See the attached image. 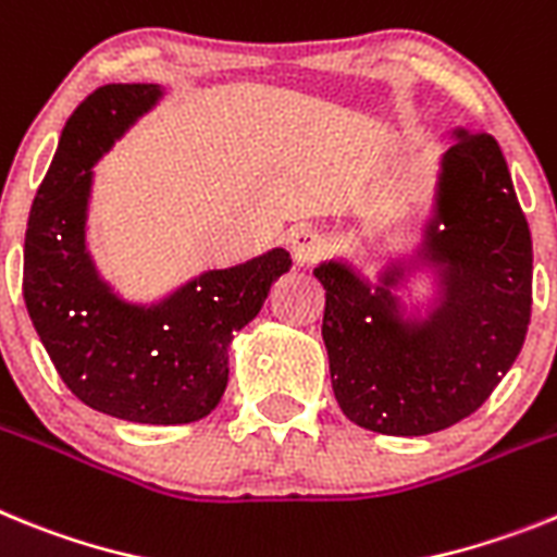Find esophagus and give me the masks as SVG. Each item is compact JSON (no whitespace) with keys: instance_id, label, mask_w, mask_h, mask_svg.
Segmentation results:
<instances>
[{"instance_id":"34e87169","label":"esophagus","mask_w":557,"mask_h":557,"mask_svg":"<svg viewBox=\"0 0 557 557\" xmlns=\"http://www.w3.org/2000/svg\"><path fill=\"white\" fill-rule=\"evenodd\" d=\"M288 251L297 265H311L317 263L319 255H322V238H319L317 230H308V226H299L288 235Z\"/></svg>"}]
</instances>
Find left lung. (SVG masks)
Masks as SVG:
<instances>
[{
    "instance_id": "8db88e82",
    "label": "left lung",
    "mask_w": 557,
    "mask_h": 557,
    "mask_svg": "<svg viewBox=\"0 0 557 557\" xmlns=\"http://www.w3.org/2000/svg\"><path fill=\"white\" fill-rule=\"evenodd\" d=\"M440 157L423 240L372 283L347 260H325L322 338L333 395L361 429L420 437L476 412L524 345L533 308V240L491 134L454 128ZM429 268L438 297L406 314L397 288Z\"/></svg>"
}]
</instances>
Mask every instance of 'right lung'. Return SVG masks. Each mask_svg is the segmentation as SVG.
<instances>
[{
    "mask_svg": "<svg viewBox=\"0 0 557 557\" xmlns=\"http://www.w3.org/2000/svg\"><path fill=\"white\" fill-rule=\"evenodd\" d=\"M159 84L100 86L66 120L24 235V306L75 398L128 423L176 425L219 406L235 331L292 269L272 249L212 269L153 306L120 297L86 246L91 168L159 103Z\"/></svg>",
    "mask_w": 557,
    "mask_h": 557,
    "instance_id": "right-lung-1",
    "label": "right lung"
}]
</instances>
